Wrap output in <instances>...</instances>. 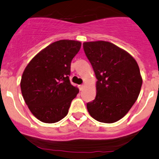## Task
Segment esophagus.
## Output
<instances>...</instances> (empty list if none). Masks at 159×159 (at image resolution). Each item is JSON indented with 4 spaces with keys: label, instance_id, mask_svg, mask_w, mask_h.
Returning <instances> with one entry per match:
<instances>
[{
    "label": "esophagus",
    "instance_id": "obj_1",
    "mask_svg": "<svg viewBox=\"0 0 159 159\" xmlns=\"http://www.w3.org/2000/svg\"><path fill=\"white\" fill-rule=\"evenodd\" d=\"M84 87H85V85H79L80 91H83V89H84Z\"/></svg>",
    "mask_w": 159,
    "mask_h": 159
}]
</instances>
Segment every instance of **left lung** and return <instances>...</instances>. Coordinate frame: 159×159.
I'll use <instances>...</instances> for the list:
<instances>
[{
    "instance_id": "left-lung-1",
    "label": "left lung",
    "mask_w": 159,
    "mask_h": 159,
    "mask_svg": "<svg viewBox=\"0 0 159 159\" xmlns=\"http://www.w3.org/2000/svg\"><path fill=\"white\" fill-rule=\"evenodd\" d=\"M83 49L98 80L96 97L87 103V110L98 122H117L140 94L143 80L139 66L128 52L112 43L85 42Z\"/></svg>"
}]
</instances>
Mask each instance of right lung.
<instances>
[{
  "label": "right lung",
  "instance_id": "1",
  "mask_svg": "<svg viewBox=\"0 0 159 159\" xmlns=\"http://www.w3.org/2000/svg\"><path fill=\"white\" fill-rule=\"evenodd\" d=\"M81 43L61 40L34 57L23 72L20 86L30 111L45 123H55L67 116L79 89L71 85L70 63Z\"/></svg>",
  "mask_w": 159,
  "mask_h": 159
}]
</instances>
